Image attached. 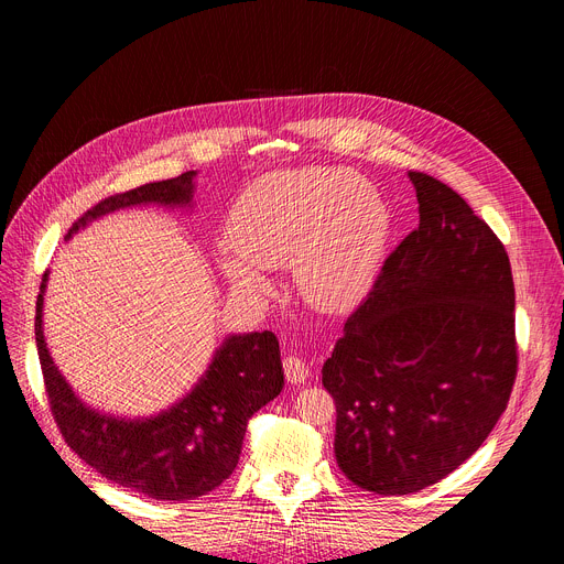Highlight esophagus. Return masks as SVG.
Returning a JSON list of instances; mask_svg holds the SVG:
<instances>
[{
  "label": "esophagus",
  "instance_id": "obj_1",
  "mask_svg": "<svg viewBox=\"0 0 564 564\" xmlns=\"http://www.w3.org/2000/svg\"><path fill=\"white\" fill-rule=\"evenodd\" d=\"M284 375H286V381H291V383H302L305 381L307 377H310V366L302 361L300 357H295V355H289V357H284Z\"/></svg>",
  "mask_w": 564,
  "mask_h": 564
}]
</instances>
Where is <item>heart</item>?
Wrapping results in <instances>:
<instances>
[{"label":"heart","instance_id":"obj_1","mask_svg":"<svg viewBox=\"0 0 564 564\" xmlns=\"http://www.w3.org/2000/svg\"><path fill=\"white\" fill-rule=\"evenodd\" d=\"M391 214L372 181L357 171L302 166L257 178L232 205L216 267L241 293H267L262 269L293 264L310 305L338 312L372 284Z\"/></svg>","mask_w":564,"mask_h":564}]
</instances>
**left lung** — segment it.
Segmentation results:
<instances>
[{"instance_id":"8db88e82","label":"left lung","mask_w":564,"mask_h":564,"mask_svg":"<svg viewBox=\"0 0 564 564\" xmlns=\"http://www.w3.org/2000/svg\"><path fill=\"white\" fill-rule=\"evenodd\" d=\"M420 224L388 254L323 366L334 454L375 495L438 484L490 436L517 377L514 284L490 226L409 171Z\"/></svg>"}]
</instances>
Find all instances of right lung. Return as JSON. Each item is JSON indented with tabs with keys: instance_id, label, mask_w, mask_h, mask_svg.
Wrapping results in <instances>:
<instances>
[{
	"instance_id": "1",
	"label": "right lung",
	"mask_w": 564,
	"mask_h": 564,
	"mask_svg": "<svg viewBox=\"0 0 564 564\" xmlns=\"http://www.w3.org/2000/svg\"><path fill=\"white\" fill-rule=\"evenodd\" d=\"M194 171L97 203L65 239L121 207L189 205ZM42 278L35 302V345L52 415L67 447L108 481L158 501H187L219 488L235 471L248 420L280 395L284 370L273 332L228 336L194 391L155 417L126 420L85 406L58 372L42 334Z\"/></svg>"
}]
</instances>
